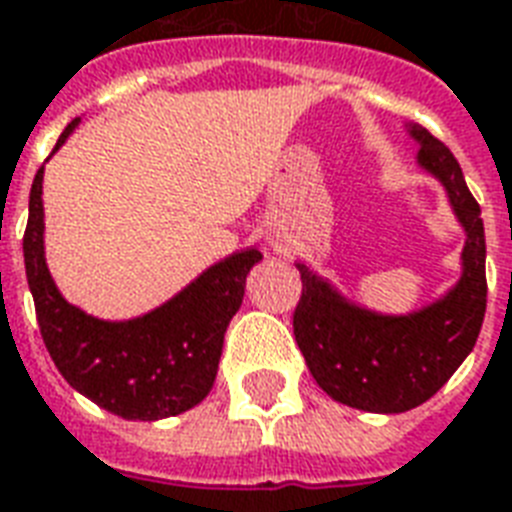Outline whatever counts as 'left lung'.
<instances>
[{"label": "left lung", "instance_id": "left-lung-1", "mask_svg": "<svg viewBox=\"0 0 512 512\" xmlns=\"http://www.w3.org/2000/svg\"><path fill=\"white\" fill-rule=\"evenodd\" d=\"M403 130L419 146V170L446 192L465 245L457 283L411 312H382L342 293L296 261L301 301L293 336L326 395L371 414H403L430 400L473 352L486 312V237L459 162L417 122Z\"/></svg>", "mask_w": 512, "mask_h": 512}]
</instances>
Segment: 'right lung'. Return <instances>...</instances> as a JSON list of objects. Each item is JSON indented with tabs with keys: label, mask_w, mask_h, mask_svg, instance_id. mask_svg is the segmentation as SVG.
<instances>
[{
	"label": "right lung",
	"mask_w": 512,
	"mask_h": 512,
	"mask_svg": "<svg viewBox=\"0 0 512 512\" xmlns=\"http://www.w3.org/2000/svg\"><path fill=\"white\" fill-rule=\"evenodd\" d=\"M79 117L63 130L61 149ZM45 165L31 184L23 261L45 347L66 382L122 419L157 422L184 414L211 392L229 320L245 296V277L261 261L245 248L194 277L160 307L128 320L95 318L55 285L45 256Z\"/></svg>",
	"instance_id": "add662e5"
}]
</instances>
